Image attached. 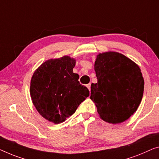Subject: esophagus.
<instances>
[{
	"label": "esophagus",
	"mask_w": 159,
	"mask_h": 159,
	"mask_svg": "<svg viewBox=\"0 0 159 159\" xmlns=\"http://www.w3.org/2000/svg\"><path fill=\"white\" fill-rule=\"evenodd\" d=\"M86 87L88 88V89H89V91H91V84H87V85H86Z\"/></svg>",
	"instance_id": "esophagus-1"
}]
</instances>
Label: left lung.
I'll return each mask as SVG.
<instances>
[{
  "label": "left lung",
  "instance_id": "left-lung-1",
  "mask_svg": "<svg viewBox=\"0 0 159 159\" xmlns=\"http://www.w3.org/2000/svg\"><path fill=\"white\" fill-rule=\"evenodd\" d=\"M97 80L91 86V97L99 116L116 124L136 112L142 100L144 80L139 66L115 51L98 53L94 64Z\"/></svg>",
  "mask_w": 159,
  "mask_h": 159
}]
</instances>
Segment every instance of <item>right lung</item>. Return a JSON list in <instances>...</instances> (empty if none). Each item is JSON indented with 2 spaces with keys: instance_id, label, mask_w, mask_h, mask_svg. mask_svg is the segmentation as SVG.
<instances>
[{
  "instance_id": "1",
  "label": "right lung",
  "mask_w": 159,
  "mask_h": 159,
  "mask_svg": "<svg viewBox=\"0 0 159 159\" xmlns=\"http://www.w3.org/2000/svg\"><path fill=\"white\" fill-rule=\"evenodd\" d=\"M75 59L68 56L47 60L35 70L30 80L32 102L40 115L58 124L75 112L89 96V91L73 72Z\"/></svg>"
}]
</instances>
